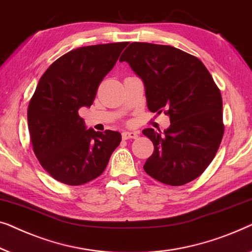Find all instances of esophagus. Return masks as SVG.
<instances>
[{
    "instance_id": "1",
    "label": "esophagus",
    "mask_w": 252,
    "mask_h": 252,
    "mask_svg": "<svg viewBox=\"0 0 252 252\" xmlns=\"http://www.w3.org/2000/svg\"><path fill=\"white\" fill-rule=\"evenodd\" d=\"M138 137L137 131H123L122 138L123 139H136Z\"/></svg>"
}]
</instances>
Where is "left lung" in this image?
Returning <instances> with one entry per match:
<instances>
[{"mask_svg": "<svg viewBox=\"0 0 252 252\" xmlns=\"http://www.w3.org/2000/svg\"><path fill=\"white\" fill-rule=\"evenodd\" d=\"M120 62L143 80L147 107L170 118L164 132L143 130L154 145L144 164L152 178L182 186L201 176L224 134L220 91L203 63L170 45L133 42Z\"/></svg>", "mask_w": 252, "mask_h": 252, "instance_id": "left-lung-1", "label": "left lung"}]
</instances>
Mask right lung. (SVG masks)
<instances>
[{
	"mask_svg": "<svg viewBox=\"0 0 252 252\" xmlns=\"http://www.w3.org/2000/svg\"><path fill=\"white\" fill-rule=\"evenodd\" d=\"M127 42L74 49L56 60L38 81L27 111L28 130L37 160L49 175L70 186L104 172L121 143V133L87 129L81 107H90L99 84Z\"/></svg>",
	"mask_w": 252,
	"mask_h": 252,
	"instance_id": "obj_1",
	"label": "right lung"
}]
</instances>
